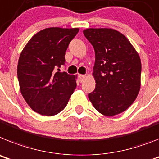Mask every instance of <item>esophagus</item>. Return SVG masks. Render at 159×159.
I'll use <instances>...</instances> for the list:
<instances>
[{
    "label": "esophagus",
    "mask_w": 159,
    "mask_h": 159,
    "mask_svg": "<svg viewBox=\"0 0 159 159\" xmlns=\"http://www.w3.org/2000/svg\"><path fill=\"white\" fill-rule=\"evenodd\" d=\"M85 78H86V76L83 75V74H79L78 75V80H79L80 82H83L85 80Z\"/></svg>",
    "instance_id": "34e87169"
}]
</instances>
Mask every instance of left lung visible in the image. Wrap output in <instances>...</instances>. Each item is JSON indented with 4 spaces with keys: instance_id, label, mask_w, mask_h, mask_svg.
<instances>
[{
    "instance_id": "left-lung-1",
    "label": "left lung",
    "mask_w": 159,
    "mask_h": 159,
    "mask_svg": "<svg viewBox=\"0 0 159 159\" xmlns=\"http://www.w3.org/2000/svg\"><path fill=\"white\" fill-rule=\"evenodd\" d=\"M83 34L93 45L96 86L89 101L100 114L112 117L127 110L141 87L139 54L125 36L110 28H89Z\"/></svg>"
}]
</instances>
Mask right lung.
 Segmentation results:
<instances>
[{"label":"right lung","instance_id":"1","mask_svg":"<svg viewBox=\"0 0 159 159\" xmlns=\"http://www.w3.org/2000/svg\"><path fill=\"white\" fill-rule=\"evenodd\" d=\"M78 31V28L45 29L33 36L21 51L17 64L20 90L36 113L56 115L74 93L77 75L57 68L65 64L66 49Z\"/></svg>","mask_w":159,"mask_h":159}]
</instances>
